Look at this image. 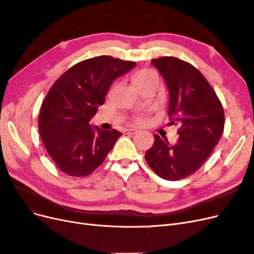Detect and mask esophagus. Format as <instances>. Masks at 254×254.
Instances as JSON below:
<instances>
[{"label":"esophagus","instance_id":"34e87169","mask_svg":"<svg viewBox=\"0 0 254 254\" xmlns=\"http://www.w3.org/2000/svg\"><path fill=\"white\" fill-rule=\"evenodd\" d=\"M137 132H139V130H136V129H132V128L126 129V133H128V134H135Z\"/></svg>","mask_w":254,"mask_h":254}]
</instances>
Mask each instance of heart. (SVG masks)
Instances as JSON below:
<instances>
[{
  "instance_id": "b5f03b06",
  "label": "heart",
  "mask_w": 254,
  "mask_h": 254,
  "mask_svg": "<svg viewBox=\"0 0 254 254\" xmlns=\"http://www.w3.org/2000/svg\"><path fill=\"white\" fill-rule=\"evenodd\" d=\"M155 74L152 71L150 70H140L137 71L133 76H132V81L133 83L135 84V86H137V84H140L141 82H143L146 78H148L150 75ZM147 122V118L145 117V115H137L136 118H134V123L137 125H143L145 124V123Z\"/></svg>"
}]
</instances>
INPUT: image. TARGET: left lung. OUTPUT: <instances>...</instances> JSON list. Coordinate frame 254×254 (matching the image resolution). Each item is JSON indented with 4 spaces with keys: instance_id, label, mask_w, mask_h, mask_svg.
Returning a JSON list of instances; mask_svg holds the SVG:
<instances>
[{
    "instance_id": "left-lung-1",
    "label": "left lung",
    "mask_w": 254,
    "mask_h": 254,
    "mask_svg": "<svg viewBox=\"0 0 254 254\" xmlns=\"http://www.w3.org/2000/svg\"><path fill=\"white\" fill-rule=\"evenodd\" d=\"M151 64L170 91L171 123H178L180 128L174 144L155 134L145 159L161 178L180 180L197 172L218 143L225 127L224 108L204 76L187 61L161 57Z\"/></svg>"
}]
</instances>
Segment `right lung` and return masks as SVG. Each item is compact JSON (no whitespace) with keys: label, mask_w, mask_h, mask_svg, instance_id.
Segmentation results:
<instances>
[{"label":"right lung","mask_w":254,"mask_h":254,"mask_svg":"<svg viewBox=\"0 0 254 254\" xmlns=\"http://www.w3.org/2000/svg\"><path fill=\"white\" fill-rule=\"evenodd\" d=\"M134 66L133 61L98 56L76 64L54 82L41 106L39 133L61 172L84 177L104 162L122 133L89 122L114 79Z\"/></svg>","instance_id":"1"}]
</instances>
